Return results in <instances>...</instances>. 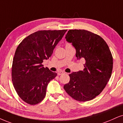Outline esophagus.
Instances as JSON below:
<instances>
[{
  "mask_svg": "<svg viewBox=\"0 0 123 123\" xmlns=\"http://www.w3.org/2000/svg\"><path fill=\"white\" fill-rule=\"evenodd\" d=\"M64 72H63V71H58V75H62V74H64Z\"/></svg>",
  "mask_w": 123,
  "mask_h": 123,
  "instance_id": "34e87169",
  "label": "esophagus"
}]
</instances>
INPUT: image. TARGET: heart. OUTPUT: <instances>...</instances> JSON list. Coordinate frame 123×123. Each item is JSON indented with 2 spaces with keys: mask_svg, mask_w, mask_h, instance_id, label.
Masks as SVG:
<instances>
[{
  "mask_svg": "<svg viewBox=\"0 0 123 123\" xmlns=\"http://www.w3.org/2000/svg\"><path fill=\"white\" fill-rule=\"evenodd\" d=\"M68 44H69V43H68Z\"/></svg>",
  "mask_w": 123,
  "mask_h": 123,
  "instance_id": "obj_1",
  "label": "heart"
}]
</instances>
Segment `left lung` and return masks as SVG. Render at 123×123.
<instances>
[{
	"mask_svg": "<svg viewBox=\"0 0 123 123\" xmlns=\"http://www.w3.org/2000/svg\"><path fill=\"white\" fill-rule=\"evenodd\" d=\"M66 41L76 49L77 59L83 58V70L69 74L65 91L79 102L93 99L102 92L111 78L113 58L108 45L100 36L84 29H71Z\"/></svg>",
	"mask_w": 123,
	"mask_h": 123,
	"instance_id": "8db88e82",
	"label": "left lung"
}]
</instances>
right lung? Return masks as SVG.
Returning a JSON list of instances; mask_svg holds the SVG:
<instances>
[{"label":"right lung","instance_id":"add662e5","mask_svg":"<svg viewBox=\"0 0 123 123\" xmlns=\"http://www.w3.org/2000/svg\"><path fill=\"white\" fill-rule=\"evenodd\" d=\"M66 31H37L17 48L12 62V80L17 94L25 103L37 105L45 96L48 83L57 73L45 68L42 63L50 58Z\"/></svg>","mask_w":123,"mask_h":123}]
</instances>
